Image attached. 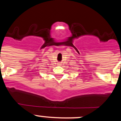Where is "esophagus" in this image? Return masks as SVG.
I'll return each instance as SVG.
<instances>
[{
    "label": "esophagus",
    "instance_id": "34e87169",
    "mask_svg": "<svg viewBox=\"0 0 121 121\" xmlns=\"http://www.w3.org/2000/svg\"><path fill=\"white\" fill-rule=\"evenodd\" d=\"M59 65H60V64H59Z\"/></svg>",
    "mask_w": 121,
    "mask_h": 121
}]
</instances>
